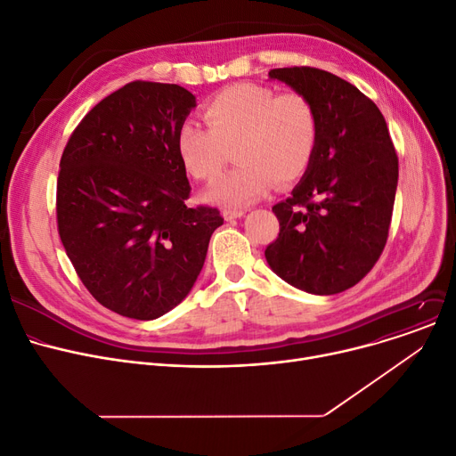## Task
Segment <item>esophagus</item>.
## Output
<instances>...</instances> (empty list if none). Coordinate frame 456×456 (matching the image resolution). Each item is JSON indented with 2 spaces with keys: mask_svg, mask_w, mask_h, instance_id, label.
I'll list each match as a JSON object with an SVG mask.
<instances>
[{
  "mask_svg": "<svg viewBox=\"0 0 456 456\" xmlns=\"http://www.w3.org/2000/svg\"><path fill=\"white\" fill-rule=\"evenodd\" d=\"M245 216V209H232V208H226L224 211H223V217L226 219V221H233V219H239V217H243Z\"/></svg>",
  "mask_w": 456,
  "mask_h": 456,
  "instance_id": "1",
  "label": "esophagus"
}]
</instances>
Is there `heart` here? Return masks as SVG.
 I'll list each match as a JSON object with an SVG mask.
<instances>
[{"label": "heart", "mask_w": 456, "mask_h": 456, "mask_svg": "<svg viewBox=\"0 0 456 456\" xmlns=\"http://www.w3.org/2000/svg\"><path fill=\"white\" fill-rule=\"evenodd\" d=\"M204 121L185 119L176 132L183 169L195 180H216L233 151L239 164L206 197L228 208L247 206L271 187L300 180L314 158L320 119L313 101L297 90L232 85L206 101Z\"/></svg>", "instance_id": "obj_1"}]
</instances>
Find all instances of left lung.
Returning <instances> with one entry per match:
<instances>
[{"mask_svg":"<svg viewBox=\"0 0 456 456\" xmlns=\"http://www.w3.org/2000/svg\"><path fill=\"white\" fill-rule=\"evenodd\" d=\"M269 75L313 101L320 138L300 183L273 206L280 233L265 257L287 283L337 294L359 283L385 250L397 154L376 102L347 80L309 66Z\"/></svg>","mask_w":456,"mask_h":456,"instance_id":"1","label":"left lung"}]
</instances>
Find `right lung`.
<instances>
[{"mask_svg":"<svg viewBox=\"0 0 456 456\" xmlns=\"http://www.w3.org/2000/svg\"><path fill=\"white\" fill-rule=\"evenodd\" d=\"M195 109L178 85L132 80L71 132L57 180V228L77 276L118 314L154 320L176 307L202 271L224 219L185 206L191 185L176 132Z\"/></svg>","mask_w":456,"mask_h":456,"instance_id":"add662e5","label":"right lung"}]
</instances>
